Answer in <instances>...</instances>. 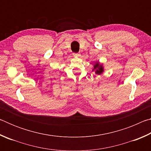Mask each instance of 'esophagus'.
<instances>
[{
  "label": "esophagus",
  "instance_id": "1",
  "mask_svg": "<svg viewBox=\"0 0 151 151\" xmlns=\"http://www.w3.org/2000/svg\"><path fill=\"white\" fill-rule=\"evenodd\" d=\"M73 55L75 56V57H80V53H78V52H77V53H76V52H75V53H73Z\"/></svg>",
  "mask_w": 151,
  "mask_h": 151
}]
</instances>
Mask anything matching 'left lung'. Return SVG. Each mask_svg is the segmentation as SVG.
Masks as SVG:
<instances>
[{"label": "left lung", "mask_w": 151, "mask_h": 151, "mask_svg": "<svg viewBox=\"0 0 151 151\" xmlns=\"http://www.w3.org/2000/svg\"><path fill=\"white\" fill-rule=\"evenodd\" d=\"M93 71H94L96 75H101L104 71V68L102 64H100L99 62H96L94 65V68L93 69Z\"/></svg>", "instance_id": "left-lung-1"}]
</instances>
